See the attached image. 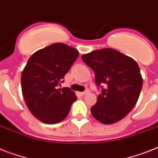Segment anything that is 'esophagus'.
<instances>
[{
    "label": "esophagus",
    "mask_w": 158,
    "mask_h": 158,
    "mask_svg": "<svg viewBox=\"0 0 158 158\" xmlns=\"http://www.w3.org/2000/svg\"><path fill=\"white\" fill-rule=\"evenodd\" d=\"M89 92L88 91H83V92H80V95H82V96H83V95H85L86 94H87Z\"/></svg>",
    "instance_id": "obj_1"
}]
</instances>
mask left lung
I'll list each match as a JSON object with an SVG mask.
<instances>
[{
    "mask_svg": "<svg viewBox=\"0 0 158 158\" xmlns=\"http://www.w3.org/2000/svg\"><path fill=\"white\" fill-rule=\"evenodd\" d=\"M95 72V83L101 87L91 113L102 124H114L128 115L136 105L142 88L140 67L134 59L114 49L105 48L82 55ZM105 84L104 89L101 85Z\"/></svg>",
    "mask_w": 158,
    "mask_h": 158,
    "instance_id": "1",
    "label": "left lung"
}]
</instances>
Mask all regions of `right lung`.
I'll return each mask as SVG.
<instances>
[{"label":"right lung","mask_w":158,"mask_h":158,"mask_svg":"<svg viewBox=\"0 0 158 158\" xmlns=\"http://www.w3.org/2000/svg\"><path fill=\"white\" fill-rule=\"evenodd\" d=\"M79 51L63 43H54L31 55L22 74L24 99L33 116L45 124H57L68 115L77 99L69 87L58 88Z\"/></svg>","instance_id":"right-lung-1"}]
</instances>
